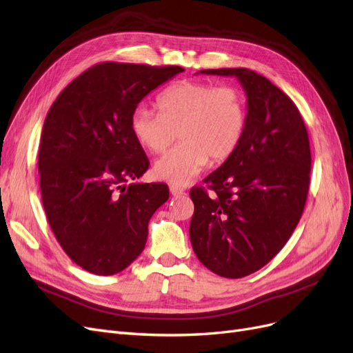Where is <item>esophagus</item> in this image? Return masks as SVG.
<instances>
[{"label":"esophagus","instance_id":"obj_1","mask_svg":"<svg viewBox=\"0 0 353 353\" xmlns=\"http://www.w3.org/2000/svg\"><path fill=\"white\" fill-rule=\"evenodd\" d=\"M170 193H172L173 196H181L185 193V189L180 186H176V185H172L170 186Z\"/></svg>","mask_w":353,"mask_h":353}]
</instances>
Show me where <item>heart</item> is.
<instances>
[{
  "label": "heart",
  "mask_w": 353,
  "mask_h": 353,
  "mask_svg": "<svg viewBox=\"0 0 353 353\" xmlns=\"http://www.w3.org/2000/svg\"><path fill=\"white\" fill-rule=\"evenodd\" d=\"M157 112L138 107L130 117L134 141L146 151L161 154L172 142L180 143L154 165L157 179L185 186L210 164L223 163L241 145L246 130L245 95L234 86L181 82L157 98Z\"/></svg>",
  "instance_id": "obj_1"
}]
</instances>
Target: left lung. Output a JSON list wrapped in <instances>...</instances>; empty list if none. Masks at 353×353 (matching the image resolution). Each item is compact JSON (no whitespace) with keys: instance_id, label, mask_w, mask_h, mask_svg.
<instances>
[{"instance_id":"1","label":"left lung","mask_w":353,"mask_h":353,"mask_svg":"<svg viewBox=\"0 0 353 353\" xmlns=\"http://www.w3.org/2000/svg\"><path fill=\"white\" fill-rule=\"evenodd\" d=\"M234 76L246 94L248 121L236 152L212 172L211 192L193 188L192 248L215 274L241 279L274 258L301 220L310 189L308 132L293 101L249 69L201 70Z\"/></svg>"}]
</instances>
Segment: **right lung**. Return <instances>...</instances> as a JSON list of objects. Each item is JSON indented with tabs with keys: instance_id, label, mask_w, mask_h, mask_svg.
<instances>
[{
	"instance_id": "1",
	"label": "right lung",
	"mask_w": 353,
	"mask_h": 353,
	"mask_svg": "<svg viewBox=\"0 0 353 353\" xmlns=\"http://www.w3.org/2000/svg\"><path fill=\"white\" fill-rule=\"evenodd\" d=\"M181 72L97 64L57 97L45 119L38 157L43 210L64 252L92 274L128 268L143 251L152 214L168 199L167 185L136 181L150 161L130 117L148 94Z\"/></svg>"
}]
</instances>
